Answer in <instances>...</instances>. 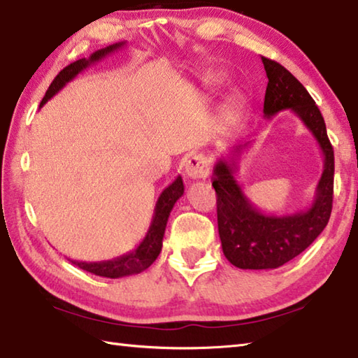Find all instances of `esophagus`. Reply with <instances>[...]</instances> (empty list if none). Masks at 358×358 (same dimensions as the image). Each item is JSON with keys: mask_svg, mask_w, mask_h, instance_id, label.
<instances>
[{"mask_svg": "<svg viewBox=\"0 0 358 358\" xmlns=\"http://www.w3.org/2000/svg\"><path fill=\"white\" fill-rule=\"evenodd\" d=\"M209 161L203 155H194L185 163V172L191 180H205L209 175Z\"/></svg>", "mask_w": 358, "mask_h": 358, "instance_id": "1", "label": "esophagus"}]
</instances>
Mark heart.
<instances>
[{"mask_svg":"<svg viewBox=\"0 0 358 358\" xmlns=\"http://www.w3.org/2000/svg\"><path fill=\"white\" fill-rule=\"evenodd\" d=\"M241 115H242V103L239 101H234L225 111L227 124H236L241 119Z\"/></svg>","mask_w":358,"mask_h":358,"instance_id":"heart-1","label":"heart"}]
</instances>
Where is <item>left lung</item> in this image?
Masks as SVG:
<instances>
[{
	"mask_svg": "<svg viewBox=\"0 0 358 358\" xmlns=\"http://www.w3.org/2000/svg\"><path fill=\"white\" fill-rule=\"evenodd\" d=\"M268 77L264 116L290 110L318 143L324 157L323 173L315 189L312 205L295 214H267L245 195L236 171L243 152L253 139L239 141L214 164L213 186L217 194V223L223 255L237 268H278L303 253L323 233L332 213L334 149L327 138L324 119L295 76L278 62L262 57Z\"/></svg>",
	"mask_w": 358,
	"mask_h": 358,
	"instance_id": "left-lung-1",
	"label": "left lung"
}]
</instances>
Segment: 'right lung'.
<instances>
[{
	"label": "right lung",
	"instance_id": "right-lung-1",
	"mask_svg": "<svg viewBox=\"0 0 358 358\" xmlns=\"http://www.w3.org/2000/svg\"><path fill=\"white\" fill-rule=\"evenodd\" d=\"M124 45L125 41H119V43L102 48L99 51L91 54L90 59H80L71 63V65H68L66 68H63L57 74V77L52 80L51 85H49L43 101L40 103V107H43V105L51 99L52 96L57 94L68 82H71L77 74L83 71V69H87L90 65H93V63L99 62L103 57H107L108 54L121 49ZM183 192H185L183 178L178 175V177L175 178L163 192H161V195L157 200L155 211H153L149 231H147V234L141 241V243H139L135 250L130 251V253L110 259V261H101V262H82V261H73V259H68V261H71L74 265H77V267L82 270L93 273V275L111 278V279L136 275V273H141L145 268H149L150 265L155 262L158 255L161 253L167 219H169L173 205L177 203V200L181 197V195H183Z\"/></svg>",
	"mask_w": 358,
	"mask_h": 358
}]
</instances>
